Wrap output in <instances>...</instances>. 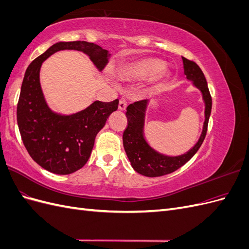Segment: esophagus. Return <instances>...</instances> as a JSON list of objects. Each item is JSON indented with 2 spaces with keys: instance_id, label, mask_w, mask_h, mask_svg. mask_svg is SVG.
<instances>
[{
  "instance_id": "34e87169",
  "label": "esophagus",
  "mask_w": 249,
  "mask_h": 249,
  "mask_svg": "<svg viewBox=\"0 0 249 249\" xmlns=\"http://www.w3.org/2000/svg\"><path fill=\"white\" fill-rule=\"evenodd\" d=\"M125 108H126V101L124 99H120L119 104H118V109L124 111V110H125Z\"/></svg>"
}]
</instances>
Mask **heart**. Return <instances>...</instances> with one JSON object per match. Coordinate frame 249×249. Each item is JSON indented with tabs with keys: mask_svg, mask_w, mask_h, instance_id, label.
Listing matches in <instances>:
<instances>
[{
	"mask_svg": "<svg viewBox=\"0 0 249 249\" xmlns=\"http://www.w3.org/2000/svg\"><path fill=\"white\" fill-rule=\"evenodd\" d=\"M165 63L160 59L141 58L122 66L119 70V77L125 81L137 82L152 79L154 85L159 87L166 78L163 71Z\"/></svg>",
	"mask_w": 249,
	"mask_h": 249,
	"instance_id": "obj_1",
	"label": "heart"
}]
</instances>
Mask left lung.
Wrapping results in <instances>:
<instances>
[{"instance_id": "1", "label": "left lung", "mask_w": 249, "mask_h": 249, "mask_svg": "<svg viewBox=\"0 0 249 249\" xmlns=\"http://www.w3.org/2000/svg\"><path fill=\"white\" fill-rule=\"evenodd\" d=\"M182 59L184 73L187 79L192 82L193 86L200 90L203 103H205V123H203L200 137L195 143V145L183 155L167 156L157 152L148 144L144 137L145 112L149 101L143 100L129 105L125 113L129 123H127V126L123 135L124 147L132 167L142 176L155 178L176 171L196 154L205 140L211 109H212V97L209 91L205 74L199 69V66L184 57H182Z\"/></svg>"}]
</instances>
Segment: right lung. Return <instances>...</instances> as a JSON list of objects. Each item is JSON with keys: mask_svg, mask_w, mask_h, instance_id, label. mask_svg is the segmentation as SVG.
Returning a JSON list of instances; mask_svg holds the SVG:
<instances>
[{"mask_svg": "<svg viewBox=\"0 0 249 249\" xmlns=\"http://www.w3.org/2000/svg\"><path fill=\"white\" fill-rule=\"evenodd\" d=\"M74 50L89 56L100 71L107 65V50L87 41H60L53 44L28 66L18 104V124L21 140L32 159L57 175H70L87 163L95 136L117 110L118 100L94 101L86 109L70 115L53 111L44 99L39 73L44 60L58 51Z\"/></svg>", "mask_w": 249, "mask_h": 249, "instance_id": "right-lung-1", "label": "right lung"}]
</instances>
